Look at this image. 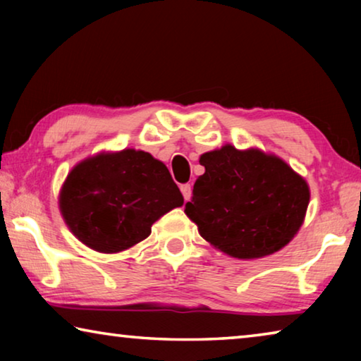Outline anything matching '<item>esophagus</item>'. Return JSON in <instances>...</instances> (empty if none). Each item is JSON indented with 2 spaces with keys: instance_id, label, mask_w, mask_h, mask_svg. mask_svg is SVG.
<instances>
[{
  "instance_id": "esophagus-1",
  "label": "esophagus",
  "mask_w": 361,
  "mask_h": 361,
  "mask_svg": "<svg viewBox=\"0 0 361 361\" xmlns=\"http://www.w3.org/2000/svg\"><path fill=\"white\" fill-rule=\"evenodd\" d=\"M180 189H181V194H183V197H185V200L191 199V195H192V186L189 185V183H186V185H181Z\"/></svg>"
}]
</instances>
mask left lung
Here are the masks:
<instances>
[{"mask_svg":"<svg viewBox=\"0 0 361 361\" xmlns=\"http://www.w3.org/2000/svg\"><path fill=\"white\" fill-rule=\"evenodd\" d=\"M205 173L194 183L185 213L199 234L239 259L272 255L290 243L304 221L309 185L282 159L232 145L199 159Z\"/></svg>","mask_w":361,"mask_h":361,"instance_id":"8db88e82","label":"left lung"}]
</instances>
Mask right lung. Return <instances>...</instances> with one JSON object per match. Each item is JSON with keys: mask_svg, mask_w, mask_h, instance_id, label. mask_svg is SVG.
<instances>
[{"mask_svg": "<svg viewBox=\"0 0 361 361\" xmlns=\"http://www.w3.org/2000/svg\"><path fill=\"white\" fill-rule=\"evenodd\" d=\"M169 169L149 152H100L73 167L60 189L66 226L84 245L118 253L151 234V226L181 207Z\"/></svg>", "mask_w": 361, "mask_h": 361, "instance_id": "1", "label": "right lung"}]
</instances>
